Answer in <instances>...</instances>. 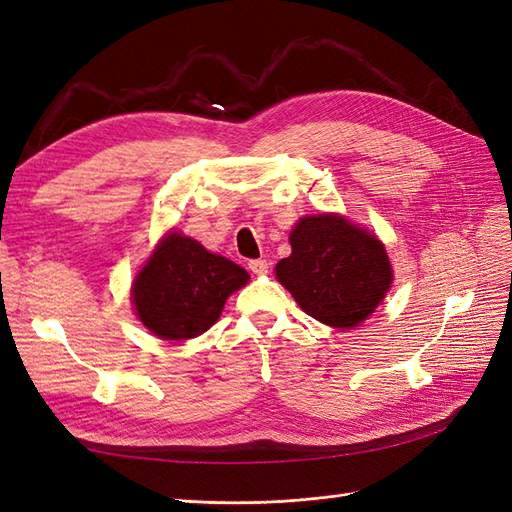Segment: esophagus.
I'll list each match as a JSON object with an SVG mask.
<instances>
[{
  "label": "esophagus",
  "mask_w": 512,
  "mask_h": 512,
  "mask_svg": "<svg viewBox=\"0 0 512 512\" xmlns=\"http://www.w3.org/2000/svg\"><path fill=\"white\" fill-rule=\"evenodd\" d=\"M250 271L256 275H265L269 271V262L265 258H258V260H250Z\"/></svg>",
  "instance_id": "1"
}]
</instances>
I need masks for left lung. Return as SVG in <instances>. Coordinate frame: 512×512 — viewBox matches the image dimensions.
Listing matches in <instances>:
<instances>
[{"label": "left lung", "mask_w": 512, "mask_h": 512, "mask_svg": "<svg viewBox=\"0 0 512 512\" xmlns=\"http://www.w3.org/2000/svg\"><path fill=\"white\" fill-rule=\"evenodd\" d=\"M292 254L275 275L305 314L335 329L363 322L391 288L384 245L339 215H309L290 232Z\"/></svg>", "instance_id": "left-lung-1"}]
</instances>
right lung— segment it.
Here are the masks:
<instances>
[{
  "label": "right lung",
  "mask_w": 512,
  "mask_h": 512,
  "mask_svg": "<svg viewBox=\"0 0 512 512\" xmlns=\"http://www.w3.org/2000/svg\"><path fill=\"white\" fill-rule=\"evenodd\" d=\"M247 280L250 275L232 260L170 232L136 275L132 303L153 335L179 342L205 333Z\"/></svg>",
  "instance_id": "1"
}]
</instances>
